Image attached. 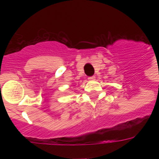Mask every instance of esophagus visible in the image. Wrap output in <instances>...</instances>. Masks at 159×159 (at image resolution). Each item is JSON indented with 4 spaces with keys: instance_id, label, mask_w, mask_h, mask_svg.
<instances>
[{
    "instance_id": "34e87169",
    "label": "esophagus",
    "mask_w": 159,
    "mask_h": 159,
    "mask_svg": "<svg viewBox=\"0 0 159 159\" xmlns=\"http://www.w3.org/2000/svg\"><path fill=\"white\" fill-rule=\"evenodd\" d=\"M96 78L95 76H92V77H88V80H94Z\"/></svg>"
}]
</instances>
